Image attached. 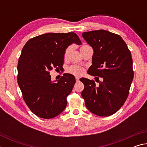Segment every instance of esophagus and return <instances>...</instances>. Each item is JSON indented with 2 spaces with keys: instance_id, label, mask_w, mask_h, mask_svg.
Returning <instances> with one entry per match:
<instances>
[{
  "instance_id": "obj_1",
  "label": "esophagus",
  "mask_w": 147,
  "mask_h": 147,
  "mask_svg": "<svg viewBox=\"0 0 147 147\" xmlns=\"http://www.w3.org/2000/svg\"><path fill=\"white\" fill-rule=\"evenodd\" d=\"M79 80H80V78H78V77H76V82H78Z\"/></svg>"
}]
</instances>
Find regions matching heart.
I'll use <instances>...</instances> for the list:
<instances>
[{"label": "heart", "mask_w": 147, "mask_h": 147, "mask_svg": "<svg viewBox=\"0 0 147 147\" xmlns=\"http://www.w3.org/2000/svg\"><path fill=\"white\" fill-rule=\"evenodd\" d=\"M88 47H90L88 45H84L81 47L80 51H82V50H84V49H86V48H88ZM72 49H73V47L70 45V46H69L65 50L64 55H63L65 58H68V56H69V54H70L71 52L72 51ZM67 71L69 73L73 74V75L80 76L84 73V69L83 68H82L81 67H79L77 65H72L71 67H69L67 69Z\"/></svg>", "instance_id": "obj_1"}]
</instances>
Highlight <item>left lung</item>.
Masks as SVG:
<instances>
[{
  "label": "left lung",
  "mask_w": 147,
  "mask_h": 147,
  "mask_svg": "<svg viewBox=\"0 0 147 147\" xmlns=\"http://www.w3.org/2000/svg\"><path fill=\"white\" fill-rule=\"evenodd\" d=\"M82 37L94 52L88 73L102 81L96 86L94 80H80L84 85L82 96L91 112L101 117L111 115L128 96L134 78L131 53L120 36L109 31L86 32Z\"/></svg>",
  "instance_id": "obj_1"
}]
</instances>
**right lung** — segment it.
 Returning <instances> with one entry per match:
<instances>
[{
	"label": "right lung",
	"mask_w": 147,
	"mask_h": 147,
	"mask_svg": "<svg viewBox=\"0 0 147 147\" xmlns=\"http://www.w3.org/2000/svg\"><path fill=\"white\" fill-rule=\"evenodd\" d=\"M73 43L82 44L74 32L47 33L29 39L22 50L17 82L26 105L39 117L54 118L65 108L75 78L64 74L57 82H52L50 71L62 67L65 50Z\"/></svg>",
	"instance_id": "right-lung-1"
}]
</instances>
